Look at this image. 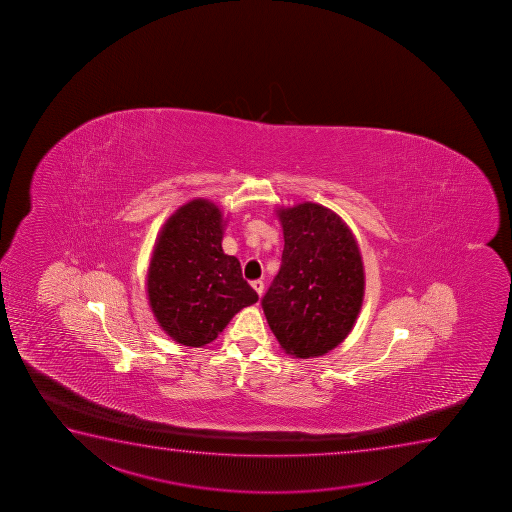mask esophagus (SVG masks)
Wrapping results in <instances>:
<instances>
[{
    "label": "esophagus",
    "mask_w": 512,
    "mask_h": 512,
    "mask_svg": "<svg viewBox=\"0 0 512 512\" xmlns=\"http://www.w3.org/2000/svg\"><path fill=\"white\" fill-rule=\"evenodd\" d=\"M252 288L257 291V295L262 296V293H264V283L260 281V279H257V281H252Z\"/></svg>",
    "instance_id": "esophagus-1"
}]
</instances>
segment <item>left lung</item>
<instances>
[{
  "mask_svg": "<svg viewBox=\"0 0 512 512\" xmlns=\"http://www.w3.org/2000/svg\"><path fill=\"white\" fill-rule=\"evenodd\" d=\"M281 269L262 298L271 331L293 358H315L343 343L365 295L360 248L348 224L324 205L277 209Z\"/></svg>",
  "mask_w": 512,
  "mask_h": 512,
  "instance_id": "left-lung-1",
  "label": "left lung"
}]
</instances>
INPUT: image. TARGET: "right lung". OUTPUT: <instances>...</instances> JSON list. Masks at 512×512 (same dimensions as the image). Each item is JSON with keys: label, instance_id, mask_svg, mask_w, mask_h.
Here are the masks:
<instances>
[{"label": "right lung", "instance_id": "1", "mask_svg": "<svg viewBox=\"0 0 512 512\" xmlns=\"http://www.w3.org/2000/svg\"><path fill=\"white\" fill-rule=\"evenodd\" d=\"M223 212L195 199L169 217L147 271V296L157 324L178 344L214 341L259 295L241 276L240 260L223 252Z\"/></svg>", "mask_w": 512, "mask_h": 512}]
</instances>
